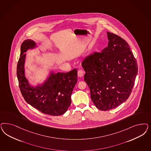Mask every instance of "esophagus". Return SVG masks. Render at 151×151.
Returning <instances> with one entry per match:
<instances>
[{
	"label": "esophagus",
	"instance_id": "34e87169",
	"mask_svg": "<svg viewBox=\"0 0 151 151\" xmlns=\"http://www.w3.org/2000/svg\"><path fill=\"white\" fill-rule=\"evenodd\" d=\"M84 73V71H83L82 69H80V70H79L78 71V77H83Z\"/></svg>",
	"mask_w": 151,
	"mask_h": 151
}]
</instances>
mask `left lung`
<instances>
[{
    "mask_svg": "<svg viewBox=\"0 0 151 151\" xmlns=\"http://www.w3.org/2000/svg\"><path fill=\"white\" fill-rule=\"evenodd\" d=\"M108 44L102 52H94L83 60L84 79L98 109L108 111L129 97L138 72V65L124 39L107 32Z\"/></svg>",
    "mask_w": 151,
    "mask_h": 151,
    "instance_id": "left-lung-1",
    "label": "left lung"
}]
</instances>
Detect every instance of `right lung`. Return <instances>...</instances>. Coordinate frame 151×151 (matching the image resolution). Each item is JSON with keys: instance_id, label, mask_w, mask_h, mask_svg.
Segmentation results:
<instances>
[{"instance_id": "add662e5", "label": "right lung", "mask_w": 151, "mask_h": 151, "mask_svg": "<svg viewBox=\"0 0 151 151\" xmlns=\"http://www.w3.org/2000/svg\"><path fill=\"white\" fill-rule=\"evenodd\" d=\"M36 47V43L27 39L21 45L20 55L17 64V74L19 87L25 101L40 112L58 116L65 113L71 104V95L77 82V70L67 73H54L41 85L33 87L25 76L26 52Z\"/></svg>"}]
</instances>
